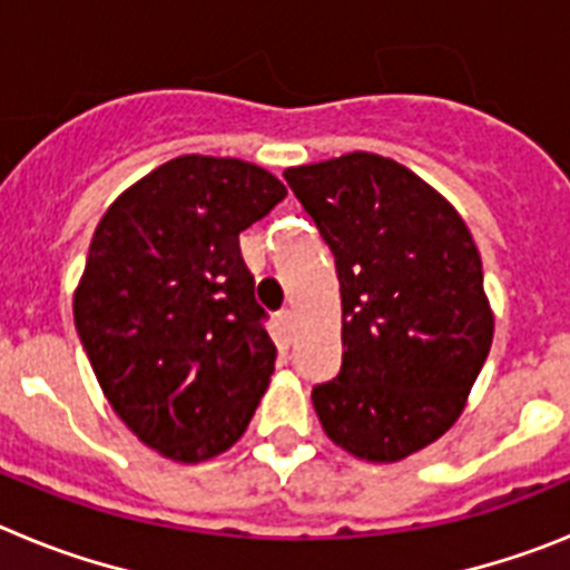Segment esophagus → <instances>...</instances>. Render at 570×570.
Instances as JSON below:
<instances>
[{"mask_svg":"<svg viewBox=\"0 0 570 570\" xmlns=\"http://www.w3.org/2000/svg\"><path fill=\"white\" fill-rule=\"evenodd\" d=\"M279 322H282V328H285V331L294 328V311H291V308H282V311H279Z\"/></svg>","mask_w":570,"mask_h":570,"instance_id":"34e87169","label":"esophagus"}]
</instances>
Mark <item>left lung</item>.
Instances as JSON below:
<instances>
[{
	"label": "left lung",
	"instance_id": "1",
	"mask_svg": "<svg viewBox=\"0 0 570 570\" xmlns=\"http://www.w3.org/2000/svg\"><path fill=\"white\" fill-rule=\"evenodd\" d=\"M334 254L342 367L314 385L325 434L360 460L396 462L462 414L493 340L471 230L416 174L376 154L285 170Z\"/></svg>",
	"mask_w": 570,
	"mask_h": 570
}]
</instances>
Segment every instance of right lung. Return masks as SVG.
Returning <instances> with one entry per match:
<instances>
[{"mask_svg":"<svg viewBox=\"0 0 570 570\" xmlns=\"http://www.w3.org/2000/svg\"><path fill=\"white\" fill-rule=\"evenodd\" d=\"M282 199L256 165L179 156L125 190L90 239L79 342L116 414L170 460L223 454L268 387L276 345L239 234Z\"/></svg>","mask_w":570,"mask_h":570,"instance_id":"1","label":"right lung"}]
</instances>
